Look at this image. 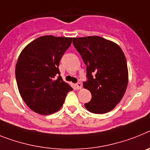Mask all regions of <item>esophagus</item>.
<instances>
[{"instance_id": "34e87169", "label": "esophagus", "mask_w": 150, "mask_h": 150, "mask_svg": "<svg viewBox=\"0 0 150 150\" xmlns=\"http://www.w3.org/2000/svg\"><path fill=\"white\" fill-rule=\"evenodd\" d=\"M75 87H76V88L77 89H81V87H82V85H81V83H77L76 85H75Z\"/></svg>"}]
</instances>
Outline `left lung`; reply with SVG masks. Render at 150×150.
Listing matches in <instances>:
<instances>
[{
	"label": "left lung",
	"instance_id": "obj_1",
	"mask_svg": "<svg viewBox=\"0 0 150 150\" xmlns=\"http://www.w3.org/2000/svg\"><path fill=\"white\" fill-rule=\"evenodd\" d=\"M73 45L87 66L88 81L83 86L91 93L85 104L88 111L105 114L121 100L128 84L127 60L115 42L98 36L73 38Z\"/></svg>",
	"mask_w": 150,
	"mask_h": 150
}]
</instances>
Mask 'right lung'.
Segmentation results:
<instances>
[{
  "instance_id": "add662e5",
  "label": "right lung",
  "mask_w": 150,
  "mask_h": 150,
  "mask_svg": "<svg viewBox=\"0 0 150 150\" xmlns=\"http://www.w3.org/2000/svg\"><path fill=\"white\" fill-rule=\"evenodd\" d=\"M71 40L40 36L29 43L19 56L15 69L19 92L26 105L37 114L49 115L58 111L68 92L73 90L57 76L60 75L59 62L71 46Z\"/></svg>"
}]
</instances>
